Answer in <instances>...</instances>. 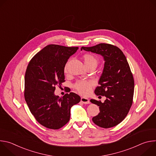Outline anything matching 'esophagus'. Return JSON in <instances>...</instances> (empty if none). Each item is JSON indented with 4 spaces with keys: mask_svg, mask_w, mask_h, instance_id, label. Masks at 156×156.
Segmentation results:
<instances>
[{
    "mask_svg": "<svg viewBox=\"0 0 156 156\" xmlns=\"http://www.w3.org/2000/svg\"><path fill=\"white\" fill-rule=\"evenodd\" d=\"M81 101L85 104H90V101L89 100V99L86 98H81Z\"/></svg>",
    "mask_w": 156,
    "mask_h": 156,
    "instance_id": "1",
    "label": "esophagus"
}]
</instances>
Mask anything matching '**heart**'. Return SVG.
<instances>
[{"instance_id": "1", "label": "heart", "mask_w": 156, "mask_h": 156, "mask_svg": "<svg viewBox=\"0 0 156 156\" xmlns=\"http://www.w3.org/2000/svg\"><path fill=\"white\" fill-rule=\"evenodd\" d=\"M83 58L86 67L91 65H94L96 66L98 63V58L95 55L91 54H84ZM67 66L68 65L66 64L65 67V72L67 71ZM93 86L94 83L91 81H80L76 84L75 88L80 94L82 95H87L90 93L91 88Z\"/></svg>"}]
</instances>
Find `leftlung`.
<instances>
[{
    "label": "left lung",
    "mask_w": 156,
    "mask_h": 156,
    "mask_svg": "<svg viewBox=\"0 0 156 156\" xmlns=\"http://www.w3.org/2000/svg\"><path fill=\"white\" fill-rule=\"evenodd\" d=\"M84 50L102 55L104 67L94 91L97 96H105L104 102L91 99L99 106L100 112L93 118L98 126L108 128L122 122L127 115L133 103L134 79L126 58L117 46L101 43L93 47H82Z\"/></svg>",
    "instance_id": "obj_1"
}]
</instances>
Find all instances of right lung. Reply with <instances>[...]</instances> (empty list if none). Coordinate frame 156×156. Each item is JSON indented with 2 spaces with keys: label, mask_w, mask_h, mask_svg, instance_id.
<instances>
[{
  "label": "right lung",
  "mask_w": 156,
  "mask_h": 156,
  "mask_svg": "<svg viewBox=\"0 0 156 156\" xmlns=\"http://www.w3.org/2000/svg\"><path fill=\"white\" fill-rule=\"evenodd\" d=\"M78 49V47L50 44L37 53L28 65L25 99L36 120L48 128L57 129L67 123L71 107L81 100L74 93L62 98L54 94L55 86L65 81V64Z\"/></svg>",
  "instance_id": "obj_1"
}]
</instances>
